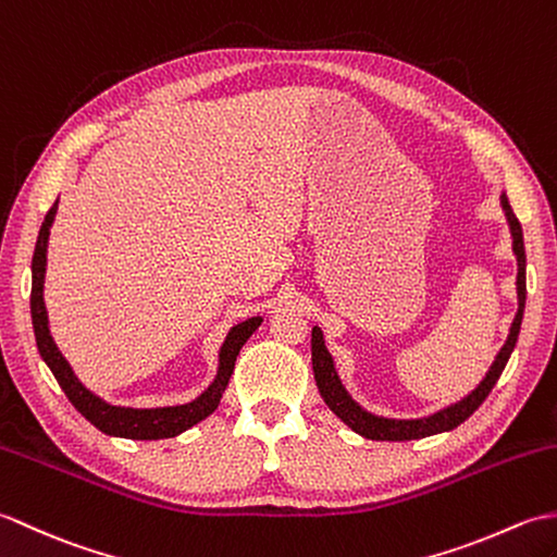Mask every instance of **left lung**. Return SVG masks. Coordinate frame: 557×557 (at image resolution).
Here are the masks:
<instances>
[{"instance_id": "1", "label": "left lung", "mask_w": 557, "mask_h": 557, "mask_svg": "<svg viewBox=\"0 0 557 557\" xmlns=\"http://www.w3.org/2000/svg\"><path fill=\"white\" fill-rule=\"evenodd\" d=\"M500 205L512 233V252L517 257V305L520 307H517V314L512 319L508 341H505L500 352L496 355V360H493L484 381H481L472 393L465 395L460 403L443 407V410L422 419H388V417L367 412L362 405H357L350 398V393L345 391V386L341 383L336 367H333V357L324 345V333H321L319 326L312 329V369H314L317 388L321 393V398H324V403L329 405V410L336 414L343 424H348L355 434L372 441H414V438L443 434V431L460 426L469 414H474L476 407L486 400L491 388L496 386V381L500 379L503 369L508 364L510 355L515 350L517 336H520L524 302H527V255H524L522 226L520 221H517L512 207L508 202V195L505 193L500 195Z\"/></svg>"}]
</instances>
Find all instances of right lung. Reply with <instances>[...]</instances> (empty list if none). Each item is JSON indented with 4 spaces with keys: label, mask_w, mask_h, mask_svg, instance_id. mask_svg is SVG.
Wrapping results in <instances>:
<instances>
[{
    "label": "right lung",
    "mask_w": 557,
    "mask_h": 557,
    "mask_svg": "<svg viewBox=\"0 0 557 557\" xmlns=\"http://www.w3.org/2000/svg\"><path fill=\"white\" fill-rule=\"evenodd\" d=\"M57 205L59 200L47 212L40 226V236H37V243H35V252H33L30 317H33L37 350H40L47 367L52 369L54 379L59 381L61 391L66 393L71 405L76 407V410L88 419L92 426L100 429L102 434L133 438V441H159V438H174L183 434L185 429L202 422L205 417H209L216 410L221 395H224L228 386L233 367H236V357L245 345V341L252 336L259 324H262V317L245 319L228 331V336L219 350L216 379L212 381V386H209L200 398H195L193 403L176 405V407H150V410H135V407H119V405L104 403L100 395H95L92 391L83 386L78 376L73 374L66 357L59 352L54 338L49 336V321H47L42 288H45V269H47V240H49V228H52V221L57 214Z\"/></svg>",
    "instance_id": "1"
}]
</instances>
